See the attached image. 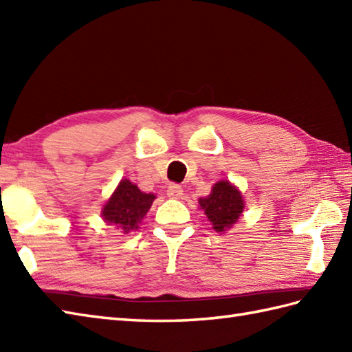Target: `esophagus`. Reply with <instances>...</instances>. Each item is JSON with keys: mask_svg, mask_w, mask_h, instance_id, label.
<instances>
[{"mask_svg": "<svg viewBox=\"0 0 352 352\" xmlns=\"http://www.w3.org/2000/svg\"><path fill=\"white\" fill-rule=\"evenodd\" d=\"M168 195H169L170 198H182V195H183V188H182L180 184H169Z\"/></svg>", "mask_w": 352, "mask_h": 352, "instance_id": "obj_1", "label": "esophagus"}]
</instances>
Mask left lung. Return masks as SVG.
<instances>
[{"label":"left lung","instance_id":"8db88e82","mask_svg":"<svg viewBox=\"0 0 352 352\" xmlns=\"http://www.w3.org/2000/svg\"><path fill=\"white\" fill-rule=\"evenodd\" d=\"M199 206L216 231L230 228L243 212L241 192L228 182L216 183L210 195L199 199Z\"/></svg>","mask_w":352,"mask_h":352}]
</instances>
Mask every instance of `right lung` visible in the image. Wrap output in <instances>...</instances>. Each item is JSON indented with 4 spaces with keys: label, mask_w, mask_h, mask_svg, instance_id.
I'll return each mask as SVG.
<instances>
[{
    "label": "right lung",
    "mask_w": 352,
    "mask_h": 352,
    "mask_svg": "<svg viewBox=\"0 0 352 352\" xmlns=\"http://www.w3.org/2000/svg\"><path fill=\"white\" fill-rule=\"evenodd\" d=\"M154 198L153 193L140 192L136 184L122 180L102 208L104 221L129 233L130 230L138 228V223L149 210Z\"/></svg>",
    "instance_id": "right-lung-1"
}]
</instances>
